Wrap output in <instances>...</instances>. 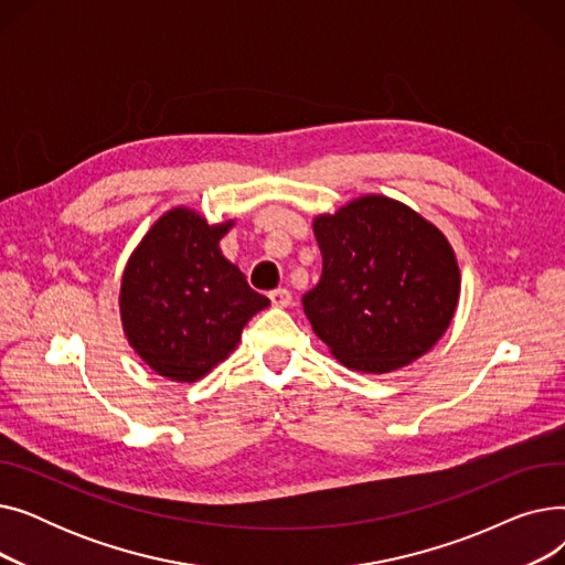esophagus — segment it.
<instances>
[{"mask_svg": "<svg viewBox=\"0 0 565 565\" xmlns=\"http://www.w3.org/2000/svg\"><path fill=\"white\" fill-rule=\"evenodd\" d=\"M270 300H273V307L284 309V307H288V305H290L292 295H290V290H288V288H277V290H273V292H270Z\"/></svg>", "mask_w": 565, "mask_h": 565, "instance_id": "esophagus-1", "label": "esophagus"}]
</instances>
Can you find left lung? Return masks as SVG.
<instances>
[{"label": "left lung", "mask_w": 565, "mask_h": 565, "mask_svg": "<svg viewBox=\"0 0 565 565\" xmlns=\"http://www.w3.org/2000/svg\"><path fill=\"white\" fill-rule=\"evenodd\" d=\"M320 281L302 305L316 337L362 373H390L447 332L460 270L444 233L401 201L366 194L318 215Z\"/></svg>", "instance_id": "obj_1"}]
</instances>
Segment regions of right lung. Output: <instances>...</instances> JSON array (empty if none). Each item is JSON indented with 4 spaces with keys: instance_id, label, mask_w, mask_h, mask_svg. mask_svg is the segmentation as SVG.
<instances>
[{
    "instance_id": "right-lung-1",
    "label": "right lung",
    "mask_w": 565,
    "mask_h": 565,
    "mask_svg": "<svg viewBox=\"0 0 565 565\" xmlns=\"http://www.w3.org/2000/svg\"><path fill=\"white\" fill-rule=\"evenodd\" d=\"M231 226L173 207L126 265L118 295L124 332L162 377L196 382L211 373L235 350L249 318L270 305L222 256L220 241Z\"/></svg>"
}]
</instances>
